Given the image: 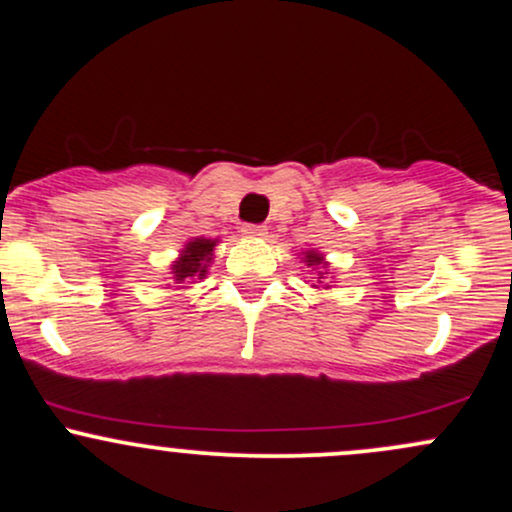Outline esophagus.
Masks as SVG:
<instances>
[{"mask_svg":"<svg viewBox=\"0 0 512 512\" xmlns=\"http://www.w3.org/2000/svg\"><path fill=\"white\" fill-rule=\"evenodd\" d=\"M242 235H245V238H267V228L265 225H245V228H242Z\"/></svg>","mask_w":512,"mask_h":512,"instance_id":"34e87169","label":"esophagus"}]
</instances>
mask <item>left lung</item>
I'll use <instances>...</instances> for the list:
<instances>
[{
  "label": "left lung",
  "instance_id": "1",
  "mask_svg": "<svg viewBox=\"0 0 512 512\" xmlns=\"http://www.w3.org/2000/svg\"><path fill=\"white\" fill-rule=\"evenodd\" d=\"M299 262H304L311 287H314V289H331L333 272L328 270L331 265H328L324 252L314 250V247H309V250H301L299 252Z\"/></svg>",
  "mask_w": 512,
  "mask_h": 512
}]
</instances>
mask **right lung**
I'll use <instances>...</instances> for the list:
<instances>
[{
    "label": "right lung",
    "mask_w": 512,
    "mask_h": 512,
    "mask_svg": "<svg viewBox=\"0 0 512 512\" xmlns=\"http://www.w3.org/2000/svg\"><path fill=\"white\" fill-rule=\"evenodd\" d=\"M218 238H191L184 242L179 250V257L169 265V277H166V287L171 284H196L203 282L208 274V267L213 262L215 245ZM186 289V287H184Z\"/></svg>",
    "instance_id": "add662e5"
}]
</instances>
